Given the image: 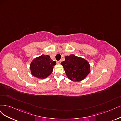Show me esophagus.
Instances as JSON below:
<instances>
[{"label": "esophagus", "mask_w": 121, "mask_h": 121, "mask_svg": "<svg viewBox=\"0 0 121 121\" xmlns=\"http://www.w3.org/2000/svg\"><path fill=\"white\" fill-rule=\"evenodd\" d=\"M61 62V60H59V61H57V63H58V64H60Z\"/></svg>", "instance_id": "34e87169"}]
</instances>
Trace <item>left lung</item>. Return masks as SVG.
<instances>
[{"instance_id": "left-lung-1", "label": "left lung", "mask_w": 121, "mask_h": 121, "mask_svg": "<svg viewBox=\"0 0 121 121\" xmlns=\"http://www.w3.org/2000/svg\"><path fill=\"white\" fill-rule=\"evenodd\" d=\"M65 58V60L61 64L69 79L80 81L84 79L90 73V65L83 58L74 55L67 56Z\"/></svg>"}]
</instances>
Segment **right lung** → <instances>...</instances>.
I'll return each mask as SVG.
<instances>
[{
	"instance_id": "obj_1",
	"label": "right lung",
	"mask_w": 121,
	"mask_h": 121,
	"mask_svg": "<svg viewBox=\"0 0 121 121\" xmlns=\"http://www.w3.org/2000/svg\"><path fill=\"white\" fill-rule=\"evenodd\" d=\"M56 62L51 60L49 55H42L31 62L30 69L32 74L39 78H45L53 71Z\"/></svg>"
}]
</instances>
